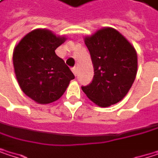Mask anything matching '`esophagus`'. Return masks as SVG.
Segmentation results:
<instances>
[{"mask_svg": "<svg viewBox=\"0 0 158 158\" xmlns=\"http://www.w3.org/2000/svg\"><path fill=\"white\" fill-rule=\"evenodd\" d=\"M71 70H72L73 74H74L75 76H77V72H78V71H77V68H76V67H74V68H72V69H71Z\"/></svg>", "mask_w": 158, "mask_h": 158, "instance_id": "esophagus-1", "label": "esophagus"}]
</instances>
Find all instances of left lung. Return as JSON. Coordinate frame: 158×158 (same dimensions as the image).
I'll return each mask as SVG.
<instances>
[{
	"instance_id": "left-lung-1",
	"label": "left lung",
	"mask_w": 158,
	"mask_h": 158,
	"mask_svg": "<svg viewBox=\"0 0 158 158\" xmlns=\"http://www.w3.org/2000/svg\"><path fill=\"white\" fill-rule=\"evenodd\" d=\"M84 40L94 76L90 84L81 89L95 104L109 107L125 97L135 79L136 51L123 35L110 27L102 28Z\"/></svg>"
}]
</instances>
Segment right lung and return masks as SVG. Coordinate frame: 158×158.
Here are the masks:
<instances>
[{"label":"right lung","mask_w":158,"mask_h":158,"mask_svg":"<svg viewBox=\"0 0 158 158\" xmlns=\"http://www.w3.org/2000/svg\"><path fill=\"white\" fill-rule=\"evenodd\" d=\"M67 38L47 29L28 33L14 49L16 79L25 95L40 104L57 101L74 74L55 50Z\"/></svg>","instance_id":"1"}]
</instances>
